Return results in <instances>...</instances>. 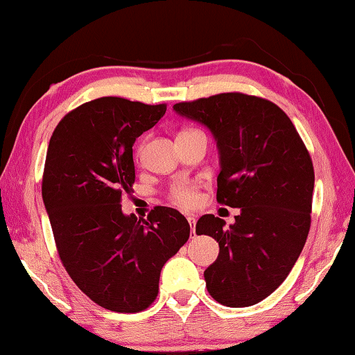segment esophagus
I'll return each mask as SVG.
<instances>
[{
    "label": "esophagus",
    "instance_id": "1",
    "mask_svg": "<svg viewBox=\"0 0 355 355\" xmlns=\"http://www.w3.org/2000/svg\"><path fill=\"white\" fill-rule=\"evenodd\" d=\"M186 219H188V222H189V225H191V235H194V230H196V220H197V218H196V216L194 214H188V218H186Z\"/></svg>",
    "mask_w": 355,
    "mask_h": 355
}]
</instances>
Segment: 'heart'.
<instances>
[{
	"mask_svg": "<svg viewBox=\"0 0 355 355\" xmlns=\"http://www.w3.org/2000/svg\"><path fill=\"white\" fill-rule=\"evenodd\" d=\"M171 199L180 207L192 208L200 202L199 188L189 182H177L171 188Z\"/></svg>",
	"mask_w": 355,
	"mask_h": 355,
	"instance_id": "1",
	"label": "heart"
}]
</instances>
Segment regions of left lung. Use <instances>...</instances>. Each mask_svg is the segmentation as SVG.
I'll return each instance as SVG.
<instances>
[{
    "instance_id": "left-lung-1",
    "label": "left lung",
    "mask_w": 355,
    "mask_h": 355,
    "mask_svg": "<svg viewBox=\"0 0 355 355\" xmlns=\"http://www.w3.org/2000/svg\"><path fill=\"white\" fill-rule=\"evenodd\" d=\"M180 117L205 127L216 141L218 202L239 208L235 222L213 214L197 235L219 243L205 269L208 293L227 307H250L282 285L310 230L315 172L290 117L271 101L230 92L173 105Z\"/></svg>"
}]
</instances>
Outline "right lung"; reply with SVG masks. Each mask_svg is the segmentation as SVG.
Here are the masks:
<instances>
[{
	"mask_svg": "<svg viewBox=\"0 0 355 355\" xmlns=\"http://www.w3.org/2000/svg\"><path fill=\"white\" fill-rule=\"evenodd\" d=\"M164 112L166 105L97 98L69 112L48 144L42 199L59 257L86 296L119 313L153 302L164 263L189 238L177 209L137 219L120 205L135 183L136 137Z\"/></svg>",
	"mask_w": 355,
	"mask_h": 355,
	"instance_id": "1",
	"label": "right lung"
}]
</instances>
